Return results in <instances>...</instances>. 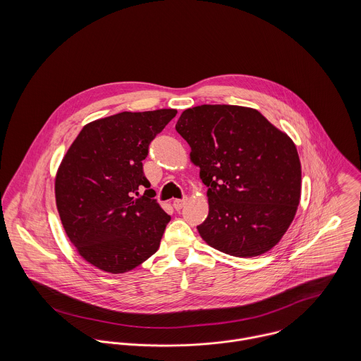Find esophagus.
<instances>
[{
	"instance_id": "esophagus-1",
	"label": "esophagus",
	"mask_w": 361,
	"mask_h": 361,
	"mask_svg": "<svg viewBox=\"0 0 361 361\" xmlns=\"http://www.w3.org/2000/svg\"><path fill=\"white\" fill-rule=\"evenodd\" d=\"M186 202H188V199H186V197H185V199H180V200H173L172 206H173V208H175L176 211H179V209H182V208L185 207Z\"/></svg>"
}]
</instances>
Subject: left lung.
Returning <instances> with one entry per match:
<instances>
[{
    "mask_svg": "<svg viewBox=\"0 0 361 361\" xmlns=\"http://www.w3.org/2000/svg\"><path fill=\"white\" fill-rule=\"evenodd\" d=\"M175 129L208 188V215L197 226L203 240L235 257L271 250L300 202L302 165L292 139L257 109L225 104L185 109Z\"/></svg>",
    "mask_w": 361,
    "mask_h": 361,
    "instance_id": "obj_1",
    "label": "left lung"
}]
</instances>
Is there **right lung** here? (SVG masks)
Listing matches in <instances>:
<instances>
[{
  "label": "right lung",
  "instance_id": "right-lung-1",
  "mask_svg": "<svg viewBox=\"0 0 361 361\" xmlns=\"http://www.w3.org/2000/svg\"><path fill=\"white\" fill-rule=\"evenodd\" d=\"M176 112L125 111L93 121L62 158L55 176L62 226L78 253L102 271L128 272L159 247L171 216L153 199L142 161Z\"/></svg>",
  "mask_w": 361,
  "mask_h": 361
}]
</instances>
